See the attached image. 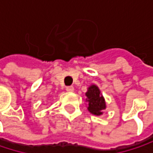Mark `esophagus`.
<instances>
[{
	"label": "esophagus",
	"mask_w": 153,
	"mask_h": 153,
	"mask_svg": "<svg viewBox=\"0 0 153 153\" xmlns=\"http://www.w3.org/2000/svg\"><path fill=\"white\" fill-rule=\"evenodd\" d=\"M66 91L67 92H74V88L73 87V86H69V87H66Z\"/></svg>",
	"instance_id": "34e87169"
}]
</instances>
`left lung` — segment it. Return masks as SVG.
I'll return each mask as SVG.
<instances>
[{
    "mask_svg": "<svg viewBox=\"0 0 153 153\" xmlns=\"http://www.w3.org/2000/svg\"><path fill=\"white\" fill-rule=\"evenodd\" d=\"M87 101L88 103V110L95 115H101L102 111L105 109V102L99 88L96 85H92L88 88L87 93Z\"/></svg>",
    "mask_w": 153,
    "mask_h": 153,
    "instance_id": "obj_1",
    "label": "left lung"
}]
</instances>
